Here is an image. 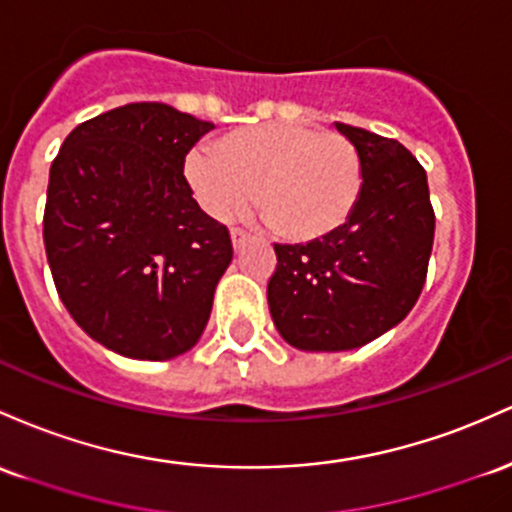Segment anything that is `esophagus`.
I'll use <instances>...</instances> for the list:
<instances>
[{"mask_svg":"<svg viewBox=\"0 0 512 512\" xmlns=\"http://www.w3.org/2000/svg\"><path fill=\"white\" fill-rule=\"evenodd\" d=\"M229 234H232L234 249H241V246H244L246 241H249V232H244V229H241V227H232V229H229Z\"/></svg>","mask_w":512,"mask_h":512,"instance_id":"obj_1","label":"esophagus"}]
</instances>
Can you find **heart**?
<instances>
[{"instance_id": "b5f03b06", "label": "heart", "mask_w": 512, "mask_h": 512, "mask_svg": "<svg viewBox=\"0 0 512 512\" xmlns=\"http://www.w3.org/2000/svg\"><path fill=\"white\" fill-rule=\"evenodd\" d=\"M203 208L229 217L254 200L278 237L314 241L348 222L363 188L358 147L302 123L239 128L186 159Z\"/></svg>"}]
</instances>
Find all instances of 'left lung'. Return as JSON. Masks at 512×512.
<instances>
[{"label": "left lung", "instance_id": "1", "mask_svg": "<svg viewBox=\"0 0 512 512\" xmlns=\"http://www.w3.org/2000/svg\"><path fill=\"white\" fill-rule=\"evenodd\" d=\"M358 147L363 188L353 215L309 244H275L273 324L290 346L350 350L399 324L426 285L435 237L426 169L392 137L338 123Z\"/></svg>", "mask_w": 512, "mask_h": 512}]
</instances>
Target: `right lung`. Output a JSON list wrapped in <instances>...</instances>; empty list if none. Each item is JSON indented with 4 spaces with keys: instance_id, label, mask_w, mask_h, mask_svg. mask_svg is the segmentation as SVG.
I'll return each instance as SVG.
<instances>
[{
    "instance_id": "right-lung-1",
    "label": "right lung",
    "mask_w": 512,
    "mask_h": 512,
    "mask_svg": "<svg viewBox=\"0 0 512 512\" xmlns=\"http://www.w3.org/2000/svg\"><path fill=\"white\" fill-rule=\"evenodd\" d=\"M215 128L145 101L84 120L50 166L43 241L57 295L125 358L186 353L232 261L229 229L193 200L186 154Z\"/></svg>"
}]
</instances>
